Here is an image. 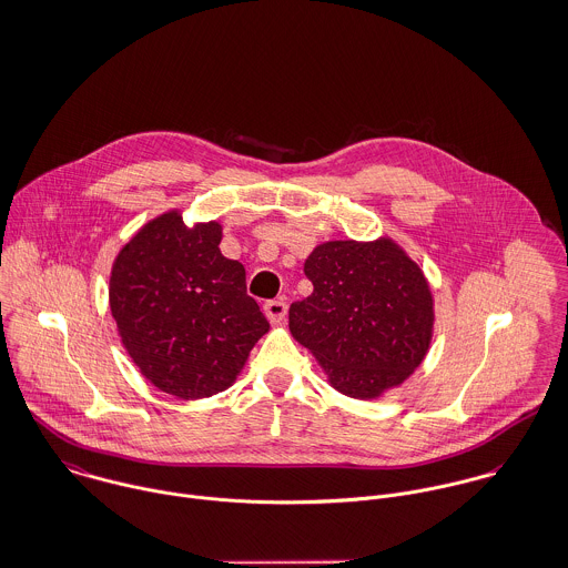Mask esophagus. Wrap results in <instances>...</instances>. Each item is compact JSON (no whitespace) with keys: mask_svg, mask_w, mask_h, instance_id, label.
Returning a JSON list of instances; mask_svg holds the SVG:
<instances>
[{"mask_svg":"<svg viewBox=\"0 0 568 568\" xmlns=\"http://www.w3.org/2000/svg\"><path fill=\"white\" fill-rule=\"evenodd\" d=\"M264 313H266V317H268L271 324H280V322L286 320L288 306H286V302H282V300H271V302L264 304Z\"/></svg>","mask_w":568,"mask_h":568,"instance_id":"34e87169","label":"esophagus"}]
</instances>
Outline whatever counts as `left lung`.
Wrapping results in <instances>:
<instances>
[{
    "mask_svg": "<svg viewBox=\"0 0 568 568\" xmlns=\"http://www.w3.org/2000/svg\"><path fill=\"white\" fill-rule=\"evenodd\" d=\"M304 273L313 293L291 304L288 328L337 392L378 398L420 366L434 335V297L394 240L324 242Z\"/></svg>",
    "mask_w": 568,
    "mask_h": 568,
    "instance_id": "left-lung-1",
    "label": "left lung"
}]
</instances>
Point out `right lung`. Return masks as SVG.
Here are the masks:
<instances>
[{
    "mask_svg": "<svg viewBox=\"0 0 568 568\" xmlns=\"http://www.w3.org/2000/svg\"><path fill=\"white\" fill-rule=\"evenodd\" d=\"M222 226L172 209L136 231L110 275V311L141 375L176 398L226 389L268 333L246 273L220 253Z\"/></svg>",
    "mask_w": 568,
    "mask_h": 568,
    "instance_id": "right-lung-1",
    "label": "right lung"
}]
</instances>
